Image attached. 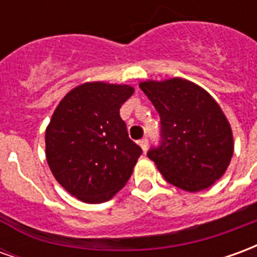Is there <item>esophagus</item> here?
<instances>
[{"mask_svg":"<svg viewBox=\"0 0 257 257\" xmlns=\"http://www.w3.org/2000/svg\"><path fill=\"white\" fill-rule=\"evenodd\" d=\"M139 146L143 149V151L147 150V147H149V139H146V138H143V139L139 140Z\"/></svg>","mask_w":257,"mask_h":257,"instance_id":"esophagus-1","label":"esophagus"}]
</instances>
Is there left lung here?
Segmentation results:
<instances>
[{
  "instance_id": "left-lung-1",
  "label": "left lung",
  "mask_w": 257,
  "mask_h": 257,
  "mask_svg": "<svg viewBox=\"0 0 257 257\" xmlns=\"http://www.w3.org/2000/svg\"><path fill=\"white\" fill-rule=\"evenodd\" d=\"M140 88L160 114V142L147 151L168 183L186 191L210 187L232 157L230 123L212 96L193 82L147 81Z\"/></svg>"
}]
</instances>
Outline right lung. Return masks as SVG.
Masks as SVG:
<instances>
[{
    "label": "right lung",
    "instance_id": "add662e5",
    "mask_svg": "<svg viewBox=\"0 0 257 257\" xmlns=\"http://www.w3.org/2000/svg\"><path fill=\"white\" fill-rule=\"evenodd\" d=\"M132 93L128 85L86 82L53 112L45 134L48 164L75 198L100 204L131 178L143 151L129 139L119 108Z\"/></svg>",
    "mask_w": 257,
    "mask_h": 257
}]
</instances>
